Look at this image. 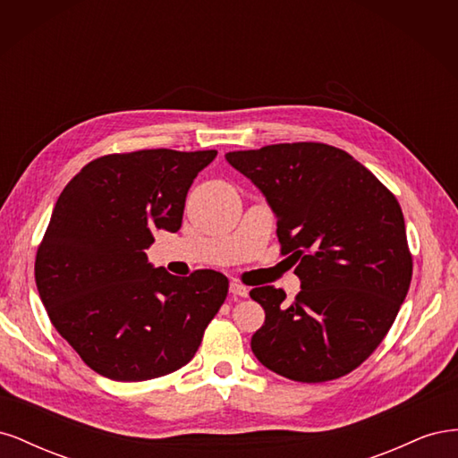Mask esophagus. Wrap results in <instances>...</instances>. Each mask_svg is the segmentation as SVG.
I'll list each match as a JSON object with an SVG mask.
<instances>
[{"label": "esophagus", "mask_w": 458, "mask_h": 458, "mask_svg": "<svg viewBox=\"0 0 458 458\" xmlns=\"http://www.w3.org/2000/svg\"><path fill=\"white\" fill-rule=\"evenodd\" d=\"M229 290H231V294H234V296H241V298L248 296V288L244 284H241L239 281H231Z\"/></svg>", "instance_id": "obj_1"}]
</instances>
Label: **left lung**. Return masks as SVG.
Listing matches in <instances>:
<instances>
[{"mask_svg": "<svg viewBox=\"0 0 458 458\" xmlns=\"http://www.w3.org/2000/svg\"><path fill=\"white\" fill-rule=\"evenodd\" d=\"M225 160L266 197L301 286L293 303L281 288L250 290L266 311L254 355L290 380L344 377L378 348L411 284L395 197L348 152L323 143L233 150Z\"/></svg>", "mask_w": 458, "mask_h": 458, "instance_id": "left-lung-1", "label": "left lung"}]
</instances>
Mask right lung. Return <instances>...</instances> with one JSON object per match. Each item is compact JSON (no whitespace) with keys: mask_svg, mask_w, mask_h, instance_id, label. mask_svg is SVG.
Listing matches in <instances>:
<instances>
[{"mask_svg":"<svg viewBox=\"0 0 458 458\" xmlns=\"http://www.w3.org/2000/svg\"><path fill=\"white\" fill-rule=\"evenodd\" d=\"M216 150H137L80 170L53 208L36 286L53 327L88 367L118 382L170 374L195 357L229 281L148 263L152 233L182 227L187 192Z\"/></svg>","mask_w":458,"mask_h":458,"instance_id":"1","label":"right lung"}]
</instances>
